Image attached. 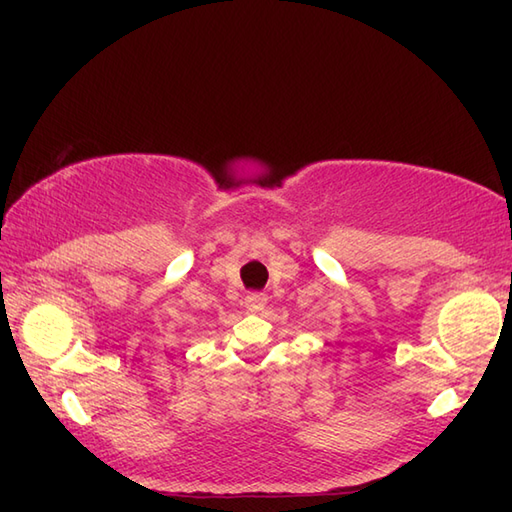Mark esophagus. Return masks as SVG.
Listing matches in <instances>:
<instances>
[{
	"instance_id": "obj_1",
	"label": "esophagus",
	"mask_w": 512,
	"mask_h": 512,
	"mask_svg": "<svg viewBox=\"0 0 512 512\" xmlns=\"http://www.w3.org/2000/svg\"><path fill=\"white\" fill-rule=\"evenodd\" d=\"M266 301H268V297L264 295V292H250V295H246V299H244V303H246V310H248V312H259V310H264Z\"/></svg>"
}]
</instances>
